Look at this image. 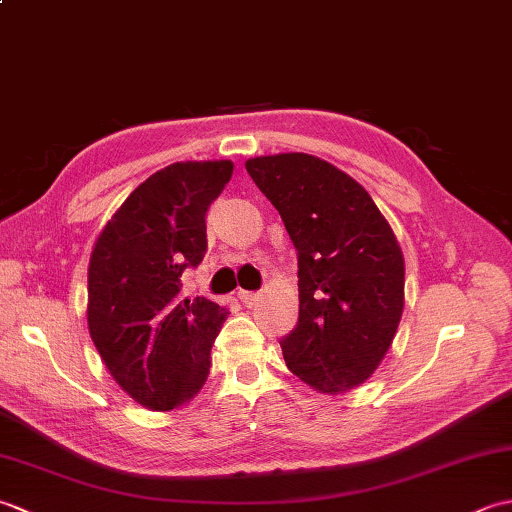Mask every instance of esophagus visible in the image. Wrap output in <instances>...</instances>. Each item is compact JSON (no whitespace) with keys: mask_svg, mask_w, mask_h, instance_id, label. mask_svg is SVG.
I'll return each mask as SVG.
<instances>
[{"mask_svg":"<svg viewBox=\"0 0 512 512\" xmlns=\"http://www.w3.org/2000/svg\"><path fill=\"white\" fill-rule=\"evenodd\" d=\"M239 299H242V303H246V306H253V303L259 299V292L242 290V292H239Z\"/></svg>","mask_w":512,"mask_h":512,"instance_id":"esophagus-1","label":"esophagus"}]
</instances>
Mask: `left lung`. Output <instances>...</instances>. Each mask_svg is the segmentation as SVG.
<instances>
[{
	"label": "left lung",
	"mask_w": 512,
	"mask_h": 512,
	"mask_svg": "<svg viewBox=\"0 0 512 512\" xmlns=\"http://www.w3.org/2000/svg\"><path fill=\"white\" fill-rule=\"evenodd\" d=\"M246 171L297 248L299 321L279 341L288 369L323 394L365 383L405 306L394 231L361 184L321 158L259 156Z\"/></svg>",
	"instance_id": "left-lung-1"
}]
</instances>
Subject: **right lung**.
Masks as SVG:
<instances>
[{
	"mask_svg": "<svg viewBox=\"0 0 512 512\" xmlns=\"http://www.w3.org/2000/svg\"><path fill=\"white\" fill-rule=\"evenodd\" d=\"M231 176V160L156 171L123 202L92 250V341L116 383L154 411L182 407L209 376L228 308L184 297L182 273L202 264L206 211Z\"/></svg>",
	"mask_w": 512,
	"mask_h": 512,
	"instance_id": "add662e5",
	"label": "right lung"
}]
</instances>
